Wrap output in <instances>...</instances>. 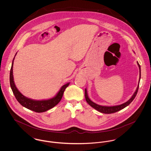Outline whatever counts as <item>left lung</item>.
Instances as JSON below:
<instances>
[{"label": "left lung", "mask_w": 151, "mask_h": 151, "mask_svg": "<svg viewBox=\"0 0 151 151\" xmlns=\"http://www.w3.org/2000/svg\"><path fill=\"white\" fill-rule=\"evenodd\" d=\"M137 65L139 67V82H138V85L137 86V88L135 91V92L134 93V94L132 95V96H131V98L129 99V101H127L126 102L119 105H116V106H101L99 105H98L95 103H94L93 102H92L88 97V93H87V90L86 88L85 89V97H86V102L93 108H94L95 109H96V110L99 111V112L103 113H105V114H110V113H113L115 112H117L124 108L127 107V106H129V104L131 103V102L134 99L135 97L137 95L138 90V88H139V81H140V78H141V67L140 65H139L138 62H137Z\"/></svg>", "instance_id": "1"}]
</instances>
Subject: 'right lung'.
Returning a JSON list of instances; mask_svg holds the SVG:
<instances>
[{"instance_id": "right-lung-1", "label": "right lung", "mask_w": 151, "mask_h": 151, "mask_svg": "<svg viewBox=\"0 0 151 151\" xmlns=\"http://www.w3.org/2000/svg\"><path fill=\"white\" fill-rule=\"evenodd\" d=\"M16 55H17V53L15 55L14 58H13L11 69H10V84L11 88L12 89V91L17 101L22 105V106L37 113L44 112L55 107L61 101L65 89L67 86H69L70 83H68L62 86L59 91L55 95V96L49 99L38 101V100H34V99L25 97L18 90L14 81L13 75V67L14 60Z\"/></svg>"}]
</instances>
